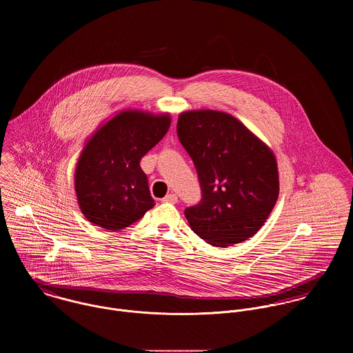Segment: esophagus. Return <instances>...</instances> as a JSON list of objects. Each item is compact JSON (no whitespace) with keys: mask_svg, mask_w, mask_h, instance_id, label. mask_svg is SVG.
Wrapping results in <instances>:
<instances>
[{"mask_svg":"<svg viewBox=\"0 0 353 353\" xmlns=\"http://www.w3.org/2000/svg\"><path fill=\"white\" fill-rule=\"evenodd\" d=\"M163 202H171V203H175V202L178 201V197H176V194H167L163 200Z\"/></svg>","mask_w":353,"mask_h":353,"instance_id":"esophagus-1","label":"esophagus"}]
</instances>
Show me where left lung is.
<instances>
[{"label":"left lung","mask_w":353,"mask_h":353,"mask_svg":"<svg viewBox=\"0 0 353 353\" xmlns=\"http://www.w3.org/2000/svg\"><path fill=\"white\" fill-rule=\"evenodd\" d=\"M176 132L201 185V202L185 210L192 230L214 248L252 238L279 199L273 151L239 119L223 111L181 112Z\"/></svg>","instance_id":"8db88e82"}]
</instances>
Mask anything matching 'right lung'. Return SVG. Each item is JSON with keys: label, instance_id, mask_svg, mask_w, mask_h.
Here are the masks:
<instances>
[{"label": "right lung", "instance_id": "obj_1", "mask_svg": "<svg viewBox=\"0 0 353 353\" xmlns=\"http://www.w3.org/2000/svg\"><path fill=\"white\" fill-rule=\"evenodd\" d=\"M170 125L168 112L122 110L87 139L74 168V192L90 223L119 231L154 206L140 160Z\"/></svg>", "mask_w": 353, "mask_h": 353}]
</instances>
